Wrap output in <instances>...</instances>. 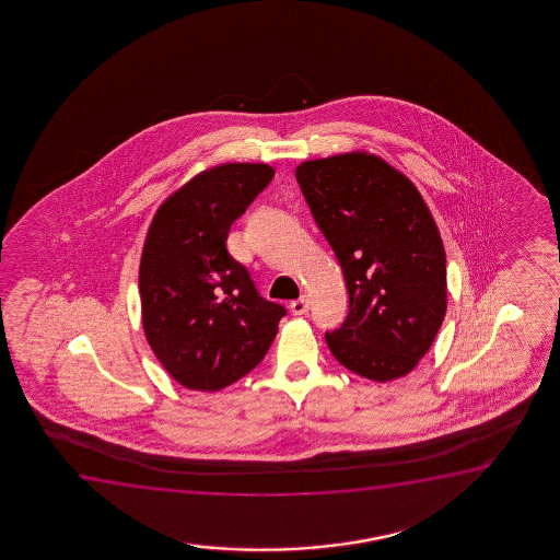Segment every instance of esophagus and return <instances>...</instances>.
Returning a JSON list of instances; mask_svg holds the SVG:
<instances>
[{
  "label": "esophagus",
  "mask_w": 560,
  "mask_h": 560,
  "mask_svg": "<svg viewBox=\"0 0 560 560\" xmlns=\"http://www.w3.org/2000/svg\"><path fill=\"white\" fill-rule=\"evenodd\" d=\"M310 310V299L306 294H302L299 300H294L291 304V312L294 315H304Z\"/></svg>",
  "instance_id": "obj_1"
}]
</instances>
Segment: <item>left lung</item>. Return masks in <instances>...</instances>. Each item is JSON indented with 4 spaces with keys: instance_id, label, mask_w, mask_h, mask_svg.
I'll return each mask as SVG.
<instances>
[{
    "instance_id": "left-lung-1",
    "label": "left lung",
    "mask_w": 560,
    "mask_h": 560,
    "mask_svg": "<svg viewBox=\"0 0 560 560\" xmlns=\"http://www.w3.org/2000/svg\"><path fill=\"white\" fill-rule=\"evenodd\" d=\"M302 195L345 273V323L325 332L352 373L386 383L413 371L445 315V253L415 185L386 162L338 154L296 168Z\"/></svg>"
}]
</instances>
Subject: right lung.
Instances as JSON below:
<instances>
[{"label":"right lung","mask_w":560,"mask_h":560,"mask_svg":"<svg viewBox=\"0 0 560 560\" xmlns=\"http://www.w3.org/2000/svg\"><path fill=\"white\" fill-rule=\"evenodd\" d=\"M273 174L268 164L215 166L174 192L151 223L139 268L143 329L185 388L220 390L250 373L287 315L261 299L225 246L231 223Z\"/></svg>","instance_id":"add662e5"}]
</instances>
